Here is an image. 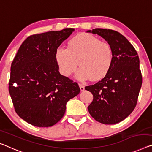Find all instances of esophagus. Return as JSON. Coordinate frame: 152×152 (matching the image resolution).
Instances as JSON below:
<instances>
[{
	"label": "esophagus",
	"mask_w": 152,
	"mask_h": 152,
	"mask_svg": "<svg viewBox=\"0 0 152 152\" xmlns=\"http://www.w3.org/2000/svg\"><path fill=\"white\" fill-rule=\"evenodd\" d=\"M79 87H80L81 91H83L85 90V87L83 85H81V84H79Z\"/></svg>",
	"instance_id": "obj_1"
}]
</instances>
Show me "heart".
Wrapping results in <instances>:
<instances>
[{
  "instance_id": "b5f03b06",
  "label": "heart",
  "mask_w": 152,
  "mask_h": 152,
  "mask_svg": "<svg viewBox=\"0 0 152 152\" xmlns=\"http://www.w3.org/2000/svg\"><path fill=\"white\" fill-rule=\"evenodd\" d=\"M114 53L111 46L90 34H80L72 39L67 48L58 47L55 60L60 72L70 76L78 65L76 78L80 81H96L107 75L111 68Z\"/></svg>"
}]
</instances>
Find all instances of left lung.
<instances>
[{"label": "left lung", "mask_w": 152, "mask_h": 152, "mask_svg": "<svg viewBox=\"0 0 152 152\" xmlns=\"http://www.w3.org/2000/svg\"><path fill=\"white\" fill-rule=\"evenodd\" d=\"M111 46L114 59L111 68L98 83L87 86L94 99L88 106L93 118L104 124H115L125 119L134 109L142 85L139 58L129 41L117 31L95 28Z\"/></svg>", "instance_id": "1"}]
</instances>
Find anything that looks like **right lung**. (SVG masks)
I'll use <instances>...</instances> for the list:
<instances>
[{"label": "right lung", "instance_id": "1", "mask_svg": "<svg viewBox=\"0 0 152 152\" xmlns=\"http://www.w3.org/2000/svg\"><path fill=\"white\" fill-rule=\"evenodd\" d=\"M74 28L29 36L11 66L9 91L17 114L37 127L59 121L66 104L80 91L78 85L58 72L55 51Z\"/></svg>", "mask_w": 152, "mask_h": 152}]
</instances>
